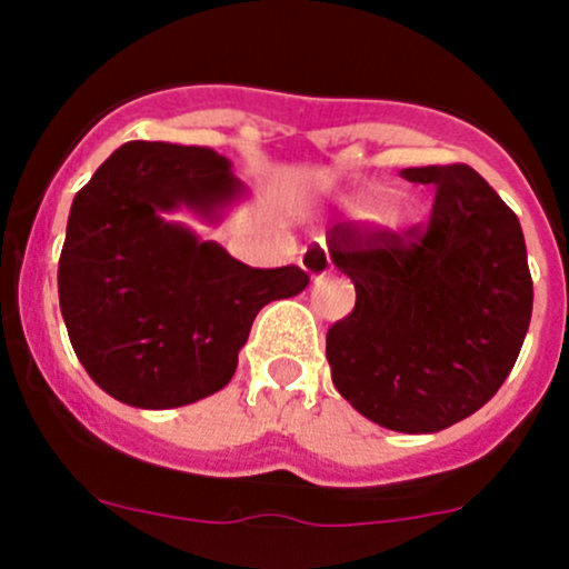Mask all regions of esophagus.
I'll use <instances>...</instances> for the list:
<instances>
[{
    "mask_svg": "<svg viewBox=\"0 0 569 569\" xmlns=\"http://www.w3.org/2000/svg\"><path fill=\"white\" fill-rule=\"evenodd\" d=\"M300 263H302V269H306V272L311 274L313 280L325 278V274L330 272V252H327L325 242H311V244H308V248L302 250Z\"/></svg>",
    "mask_w": 569,
    "mask_h": 569,
    "instance_id": "esophagus-1",
    "label": "esophagus"
}]
</instances>
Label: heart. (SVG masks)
<instances>
[{
	"label": "heart",
	"instance_id": "obj_1",
	"mask_svg": "<svg viewBox=\"0 0 569 569\" xmlns=\"http://www.w3.org/2000/svg\"><path fill=\"white\" fill-rule=\"evenodd\" d=\"M363 211H366V214H382V206L369 203V206H363Z\"/></svg>",
	"mask_w": 569,
	"mask_h": 569
}]
</instances>
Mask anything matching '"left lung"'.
<instances>
[{"label": "left lung", "mask_w": 569, "mask_h": 569, "mask_svg": "<svg viewBox=\"0 0 569 569\" xmlns=\"http://www.w3.org/2000/svg\"><path fill=\"white\" fill-rule=\"evenodd\" d=\"M432 183L427 222L407 231L349 220L327 231L355 308L327 330L338 393L393 432H440L496 396L531 321L520 220L468 164L407 168Z\"/></svg>", "instance_id": "8db88e82"}]
</instances>
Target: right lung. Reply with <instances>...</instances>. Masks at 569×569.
Returning <instances> with one entry per match:
<instances>
[{
  "label": "right lung",
  "mask_w": 569,
  "mask_h": 569,
  "mask_svg": "<svg viewBox=\"0 0 569 569\" xmlns=\"http://www.w3.org/2000/svg\"><path fill=\"white\" fill-rule=\"evenodd\" d=\"M237 192L211 148L134 140L73 198L60 311L79 363L123 405L168 410L226 388L256 313L311 280L295 263L248 267L159 217L178 203L211 211Z\"/></svg>",
  "instance_id": "add662e5"
}]
</instances>
